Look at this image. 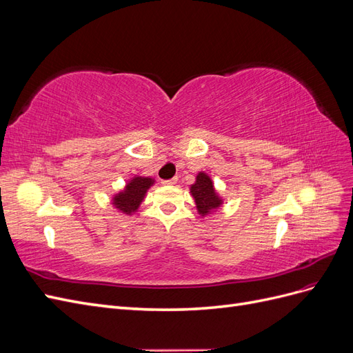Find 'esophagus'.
<instances>
[{
    "label": "esophagus",
    "instance_id": "obj_1",
    "mask_svg": "<svg viewBox=\"0 0 353 353\" xmlns=\"http://www.w3.org/2000/svg\"><path fill=\"white\" fill-rule=\"evenodd\" d=\"M163 185H175L176 184V178H170V179H163L162 181Z\"/></svg>",
    "mask_w": 353,
    "mask_h": 353
}]
</instances>
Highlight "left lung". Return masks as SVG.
I'll return each mask as SVG.
<instances>
[{
    "label": "left lung",
    "mask_w": 353,
    "mask_h": 353,
    "mask_svg": "<svg viewBox=\"0 0 353 353\" xmlns=\"http://www.w3.org/2000/svg\"><path fill=\"white\" fill-rule=\"evenodd\" d=\"M191 194H193L196 205L200 215H208L213 209H218L221 206L222 200L218 197L215 188H213L212 179L200 172L196 178V183L191 185Z\"/></svg>",
    "instance_id": "left-lung-1"
}]
</instances>
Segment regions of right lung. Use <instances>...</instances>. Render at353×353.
I'll list each match as a JSON object with an SVG mask.
<instances>
[{
    "mask_svg": "<svg viewBox=\"0 0 353 353\" xmlns=\"http://www.w3.org/2000/svg\"><path fill=\"white\" fill-rule=\"evenodd\" d=\"M153 185L152 178L135 176L131 179L123 191L116 194L113 199V205L122 210L123 213H132L141 205V201L147 193V190Z\"/></svg>",
    "mask_w": 353,
    "mask_h": 353,
    "instance_id": "add662e5",
    "label": "right lung"
}]
</instances>
